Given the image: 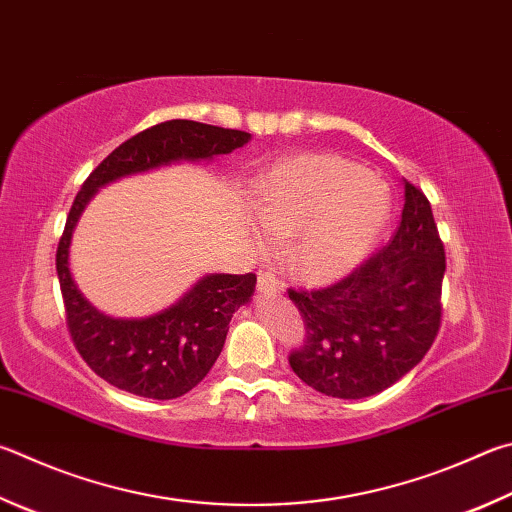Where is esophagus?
<instances>
[{"instance_id": "1", "label": "esophagus", "mask_w": 512, "mask_h": 512, "mask_svg": "<svg viewBox=\"0 0 512 512\" xmlns=\"http://www.w3.org/2000/svg\"><path fill=\"white\" fill-rule=\"evenodd\" d=\"M257 288L264 293H282L284 291V282L280 277H275L273 273H259L257 277Z\"/></svg>"}]
</instances>
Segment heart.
Masks as SVG:
<instances>
[{
	"label": "heart",
	"mask_w": 512,
	"mask_h": 512,
	"mask_svg": "<svg viewBox=\"0 0 512 512\" xmlns=\"http://www.w3.org/2000/svg\"><path fill=\"white\" fill-rule=\"evenodd\" d=\"M383 179L333 154L284 161L257 179L250 208L268 239H291L288 262L309 282L358 266L389 217Z\"/></svg>",
	"instance_id": "obj_1"
}]
</instances>
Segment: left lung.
I'll list each match as a JSON object with an SVG mask.
<instances>
[{
  "label": "left lung",
  "mask_w": 512,
  "mask_h": 512,
  "mask_svg": "<svg viewBox=\"0 0 512 512\" xmlns=\"http://www.w3.org/2000/svg\"><path fill=\"white\" fill-rule=\"evenodd\" d=\"M445 250L432 206L405 181L392 241L340 282L295 291L306 340L288 356L297 376L333 398L383 392L430 351L441 327Z\"/></svg>",
  "instance_id": "1"
}]
</instances>
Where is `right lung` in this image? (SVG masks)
<instances>
[{"label": "right lung", "instance_id": "1", "mask_svg": "<svg viewBox=\"0 0 512 512\" xmlns=\"http://www.w3.org/2000/svg\"><path fill=\"white\" fill-rule=\"evenodd\" d=\"M250 141L248 132L197 120H165L118 145L82 183L55 253L67 327L82 360L123 392L170 401L197 387L224 349L232 313L250 302L255 273L201 277L179 302L150 318L116 320L96 311L69 271V246L78 219L98 188L129 174L176 161L230 154Z\"/></svg>", "mask_w": 512, "mask_h": 512}]
</instances>
